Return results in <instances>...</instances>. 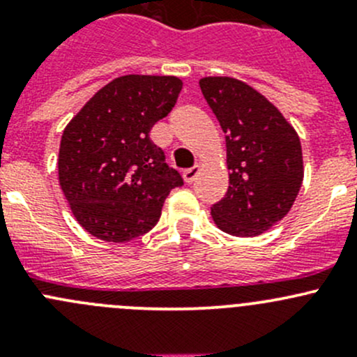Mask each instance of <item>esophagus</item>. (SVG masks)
I'll return each instance as SVG.
<instances>
[{
	"label": "esophagus",
	"instance_id": "34e87169",
	"mask_svg": "<svg viewBox=\"0 0 357 357\" xmlns=\"http://www.w3.org/2000/svg\"><path fill=\"white\" fill-rule=\"evenodd\" d=\"M199 171H200L199 165H193V167L186 169V171L183 172V178H185V181L188 183V185H192V183L197 179V176H199Z\"/></svg>",
	"mask_w": 357,
	"mask_h": 357
}]
</instances>
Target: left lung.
I'll list each match as a JSON object with an SVG mask.
<instances>
[{"label":"left lung","instance_id":"1","mask_svg":"<svg viewBox=\"0 0 357 357\" xmlns=\"http://www.w3.org/2000/svg\"><path fill=\"white\" fill-rule=\"evenodd\" d=\"M200 89L226 135L229 186L211 207L233 236H257L282 221L304 178L301 139L266 96L233 77H204Z\"/></svg>","mask_w":357,"mask_h":357}]
</instances>
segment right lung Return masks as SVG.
<instances>
[{
    "instance_id": "1",
    "label": "right lung",
    "mask_w": 357,
    "mask_h": 357,
    "mask_svg": "<svg viewBox=\"0 0 357 357\" xmlns=\"http://www.w3.org/2000/svg\"><path fill=\"white\" fill-rule=\"evenodd\" d=\"M181 88L174 75H122L95 93L63 129L60 186L89 235L114 243L145 235L171 190L183 185L150 139Z\"/></svg>"
}]
</instances>
